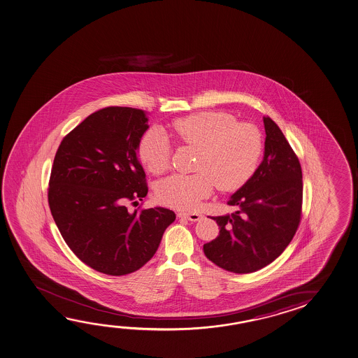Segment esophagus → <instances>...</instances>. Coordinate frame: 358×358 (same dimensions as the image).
Here are the masks:
<instances>
[{"label": "esophagus", "instance_id": "obj_1", "mask_svg": "<svg viewBox=\"0 0 358 358\" xmlns=\"http://www.w3.org/2000/svg\"><path fill=\"white\" fill-rule=\"evenodd\" d=\"M180 218H185V220H191V222H199V220L203 218V215H199V213H185V212H180L178 213Z\"/></svg>", "mask_w": 358, "mask_h": 358}]
</instances>
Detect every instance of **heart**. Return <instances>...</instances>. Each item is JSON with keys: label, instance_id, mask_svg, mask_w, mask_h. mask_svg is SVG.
I'll return each instance as SVG.
<instances>
[{"label": "heart", "instance_id": "1", "mask_svg": "<svg viewBox=\"0 0 358 358\" xmlns=\"http://www.w3.org/2000/svg\"><path fill=\"white\" fill-rule=\"evenodd\" d=\"M199 149L192 175H172L159 182L156 196L162 203L193 210L210 196L213 187L229 192L253 176L263 152V135L257 125L237 121L224 111H203L172 121L166 132L150 130L138 145L145 167L154 175L170 166L171 145Z\"/></svg>", "mask_w": 358, "mask_h": 358}]
</instances>
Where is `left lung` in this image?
Instances as JSON below:
<instances>
[{
	"mask_svg": "<svg viewBox=\"0 0 358 358\" xmlns=\"http://www.w3.org/2000/svg\"><path fill=\"white\" fill-rule=\"evenodd\" d=\"M265 151L253 176L227 202L237 210L212 217L220 236L206 257L222 269L248 274L274 262L292 242L303 215V172L275 121L264 116Z\"/></svg>",
	"mask_w": 358,
	"mask_h": 358,
	"instance_id": "1",
	"label": "left lung"
}]
</instances>
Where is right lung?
I'll list each match as a JSON object with an SVG mask.
<instances>
[{
    "label": "right lung",
    "instance_id": "obj_1",
    "mask_svg": "<svg viewBox=\"0 0 358 358\" xmlns=\"http://www.w3.org/2000/svg\"><path fill=\"white\" fill-rule=\"evenodd\" d=\"M149 116L135 108L95 111L64 136L50 171L48 203L73 253L106 275H127L154 257L170 209L127 210L148 194L138 148Z\"/></svg>",
    "mask_w": 358,
    "mask_h": 358
}]
</instances>
